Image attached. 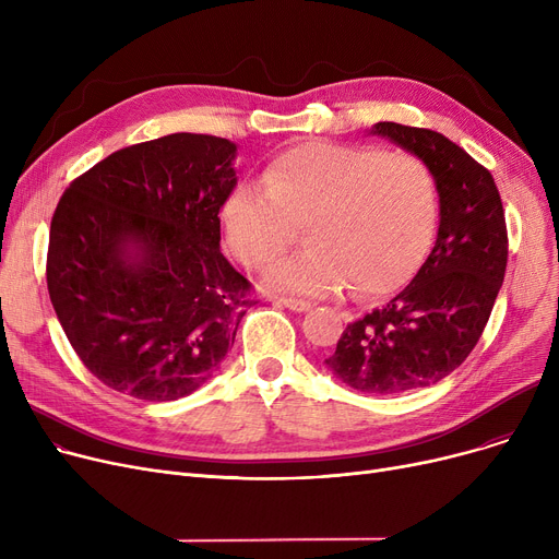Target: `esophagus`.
I'll return each instance as SVG.
<instances>
[{
    "label": "esophagus",
    "mask_w": 559,
    "mask_h": 559,
    "mask_svg": "<svg viewBox=\"0 0 559 559\" xmlns=\"http://www.w3.org/2000/svg\"><path fill=\"white\" fill-rule=\"evenodd\" d=\"M274 304H278V306H285V308L295 310V312H306V310H310V304H308V301H304V299H292V297H274Z\"/></svg>",
    "instance_id": "esophagus-1"
}]
</instances>
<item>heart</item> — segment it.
Segmentation results:
<instances>
[{"instance_id":"b5f03b06","label":"heart","mask_w":559,"mask_h":559,"mask_svg":"<svg viewBox=\"0 0 559 559\" xmlns=\"http://www.w3.org/2000/svg\"><path fill=\"white\" fill-rule=\"evenodd\" d=\"M432 169L415 154L304 142L278 154L262 181L235 186L222 222L233 255L251 270L308 247L267 272L274 289L380 299L415 274L437 228Z\"/></svg>"}]
</instances>
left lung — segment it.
Here are the masks:
<instances>
[{
	"label": "left lung",
	"instance_id": "8db88e82",
	"mask_svg": "<svg viewBox=\"0 0 559 559\" xmlns=\"http://www.w3.org/2000/svg\"><path fill=\"white\" fill-rule=\"evenodd\" d=\"M371 133L419 156L439 194L437 240L413 283L350 321L326 358L348 388L388 396L435 385L472 354L503 285L508 228L493 176L447 135L396 122Z\"/></svg>",
	"mask_w": 559,
	"mask_h": 559
}]
</instances>
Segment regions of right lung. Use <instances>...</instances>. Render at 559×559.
<instances>
[{
	"label": "right lung",
	"mask_w": 559,
	"mask_h": 559,
	"mask_svg": "<svg viewBox=\"0 0 559 559\" xmlns=\"http://www.w3.org/2000/svg\"><path fill=\"white\" fill-rule=\"evenodd\" d=\"M235 152L203 133L131 144L76 176L58 201L49 299L106 388L142 401L192 394L258 304L219 251Z\"/></svg>",
	"instance_id": "add662e5"
}]
</instances>
